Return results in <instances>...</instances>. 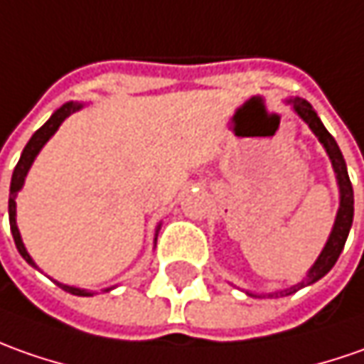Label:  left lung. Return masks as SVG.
Wrapping results in <instances>:
<instances>
[{
  "label": "left lung",
  "mask_w": 364,
  "mask_h": 364,
  "mask_svg": "<svg viewBox=\"0 0 364 364\" xmlns=\"http://www.w3.org/2000/svg\"><path fill=\"white\" fill-rule=\"evenodd\" d=\"M292 104H294V109L299 112V116H301V118L311 126V130L316 134V138L321 140L326 154L331 156V162H333V168H335L336 172V180H338V188H341V208H338V214H336V220L335 226H333V232H331V238H328L324 250L321 252V256H318V260H316L314 267L311 268L309 277L302 280V282H299V284L282 290L280 294H292V292H296V290L302 289V287H306V284H313V282H316L318 279H323L324 274L335 267V262L338 260L343 248H345L348 230H350V224H353V214H355L353 184H350V178H348L345 158H343V154L338 150V144H336L335 138L328 134V130L324 128L321 118L316 116V112H314L313 106H311L306 100H299V97H296ZM268 296H272V294H268Z\"/></svg>",
  "instance_id": "8db88e82"
}]
</instances>
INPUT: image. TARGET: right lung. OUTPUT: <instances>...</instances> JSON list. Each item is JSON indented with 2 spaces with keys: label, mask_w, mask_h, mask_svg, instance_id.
Returning <instances> with one entry per match:
<instances>
[{
  "label": "right lung",
  "mask_w": 364,
  "mask_h": 364,
  "mask_svg": "<svg viewBox=\"0 0 364 364\" xmlns=\"http://www.w3.org/2000/svg\"><path fill=\"white\" fill-rule=\"evenodd\" d=\"M82 106L80 104H65L62 108L58 109V112H53V116H51L43 126H41L40 130L36 132L33 136H31V140L26 144V148H23V152H21V158H19V162H17L16 170H14V176H11V186H9V228H11V234H14V240H16L17 250H19V255L26 258V262H29L31 267H36L33 264V260L29 258L28 250H26V246L21 242V236H19V230H17V224H16V194L19 188L23 186V180H26V174H28L29 166L33 162V158L38 156V152L41 150V146L50 140L51 136L55 134V130L60 128V124H62L63 119L68 118L72 112L75 109H80ZM60 284V282H58ZM63 290H68V292H72V294H90V292H85V290L74 289V287H65V284H60Z\"/></svg>",
  "instance_id": "obj_1"
}]
</instances>
